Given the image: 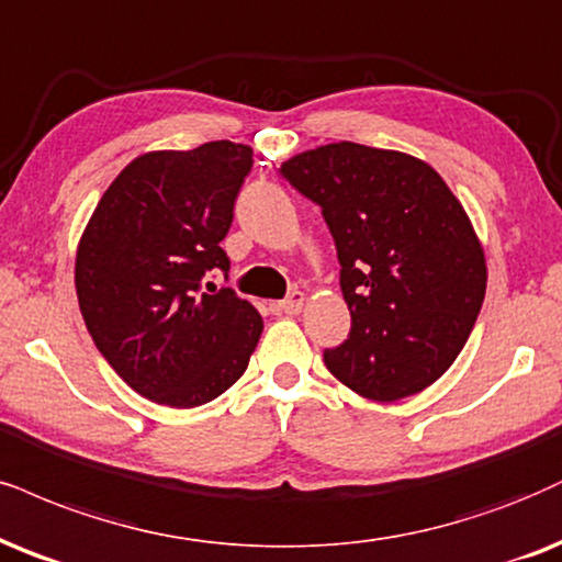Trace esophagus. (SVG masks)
I'll use <instances>...</instances> for the list:
<instances>
[{"label":"esophagus","instance_id":"1","mask_svg":"<svg viewBox=\"0 0 562 562\" xmlns=\"http://www.w3.org/2000/svg\"><path fill=\"white\" fill-rule=\"evenodd\" d=\"M302 307H304V294L302 292H292L286 296V300L279 302V310H281V313H286V315H300Z\"/></svg>","mask_w":562,"mask_h":562}]
</instances>
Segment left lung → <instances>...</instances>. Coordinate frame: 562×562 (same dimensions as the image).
Segmentation results:
<instances>
[{
    "mask_svg": "<svg viewBox=\"0 0 562 562\" xmlns=\"http://www.w3.org/2000/svg\"><path fill=\"white\" fill-rule=\"evenodd\" d=\"M323 207L341 262L351 334L325 364L359 396L398 401L461 355L487 289V260L461 200L427 161L328 143L281 164Z\"/></svg>",
    "mask_w": 562,
    "mask_h": 562,
    "instance_id": "8db88e82",
    "label": "left lung"
}]
</instances>
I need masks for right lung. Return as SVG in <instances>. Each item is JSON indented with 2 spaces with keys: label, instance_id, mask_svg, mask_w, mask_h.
Returning <instances> with one entry per match:
<instances>
[{
  "label": "right lung",
  "instance_id": "1",
  "mask_svg": "<svg viewBox=\"0 0 562 562\" xmlns=\"http://www.w3.org/2000/svg\"><path fill=\"white\" fill-rule=\"evenodd\" d=\"M249 166L252 148L228 140L148 150L116 175L82 228L75 289L88 334L124 383L161 406L218 398L260 341L252 304L232 289L200 292L205 270H228L221 241Z\"/></svg>",
  "mask_w": 562,
  "mask_h": 562
}]
</instances>
